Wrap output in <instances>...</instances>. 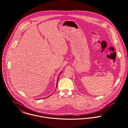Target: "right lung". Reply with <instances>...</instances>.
Segmentation results:
<instances>
[{
	"label": "right lung",
	"mask_w": 128,
	"mask_h": 128,
	"mask_svg": "<svg viewBox=\"0 0 128 128\" xmlns=\"http://www.w3.org/2000/svg\"><path fill=\"white\" fill-rule=\"evenodd\" d=\"M57 82H58V81H57Z\"/></svg>",
	"instance_id": "1"
}]
</instances>
